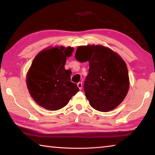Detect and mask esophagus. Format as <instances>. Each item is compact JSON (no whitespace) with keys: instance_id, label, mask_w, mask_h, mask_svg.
<instances>
[{"instance_id":"34e87169","label":"esophagus","mask_w":155,"mask_h":155,"mask_svg":"<svg viewBox=\"0 0 155 155\" xmlns=\"http://www.w3.org/2000/svg\"><path fill=\"white\" fill-rule=\"evenodd\" d=\"M77 86L79 88V90H82V87H83V83L82 82H79L77 84Z\"/></svg>"}]
</instances>
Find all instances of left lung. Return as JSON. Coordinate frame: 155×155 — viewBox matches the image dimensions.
I'll list each match as a JSON object with an SVG mask.
<instances>
[{
    "instance_id": "8db88e82",
    "label": "left lung",
    "mask_w": 155,
    "mask_h": 155,
    "mask_svg": "<svg viewBox=\"0 0 155 155\" xmlns=\"http://www.w3.org/2000/svg\"><path fill=\"white\" fill-rule=\"evenodd\" d=\"M75 58L89 61V73L84 91L90 105L96 110L107 112L124 101L129 88L127 64L119 54L101 45L78 46Z\"/></svg>"
}]
</instances>
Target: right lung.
<instances>
[{"label": "right lung", "instance_id": "1", "mask_svg": "<svg viewBox=\"0 0 155 155\" xmlns=\"http://www.w3.org/2000/svg\"><path fill=\"white\" fill-rule=\"evenodd\" d=\"M74 48L64 46L43 50L33 59L27 76V85L37 103L50 111L64 107L79 89L70 81L71 71L65 69Z\"/></svg>", "mask_w": 155, "mask_h": 155}]
</instances>
